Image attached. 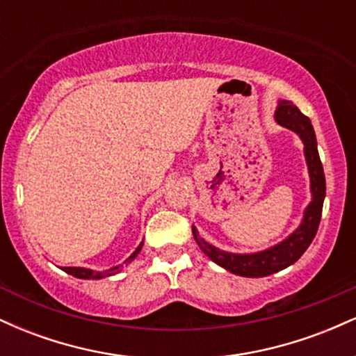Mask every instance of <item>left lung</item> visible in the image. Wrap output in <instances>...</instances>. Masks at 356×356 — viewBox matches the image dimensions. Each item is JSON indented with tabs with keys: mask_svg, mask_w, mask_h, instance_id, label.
<instances>
[{
	"mask_svg": "<svg viewBox=\"0 0 356 356\" xmlns=\"http://www.w3.org/2000/svg\"><path fill=\"white\" fill-rule=\"evenodd\" d=\"M275 118L281 127H286V129L298 134L305 144V157L306 164H308L309 182H312L309 184V187H312V202L305 209L300 227L276 246L259 252H251V254H236V252L222 251V249L206 243L199 236L197 229L192 226V234H194L195 243L202 249L204 254L214 261L216 264H219L220 268L239 276L263 277L291 266L293 263H296L303 256V252L308 249L314 236H316L318 226H320L323 201H325L326 194V182L312 120L303 115L300 108L289 100H280Z\"/></svg>",
	"mask_w": 356,
	"mask_h": 356,
	"instance_id": "left-lung-1",
	"label": "left lung"
}]
</instances>
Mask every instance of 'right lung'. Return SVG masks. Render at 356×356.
Wrapping results in <instances>:
<instances>
[{
  "label": "right lung",
  "instance_id": "obj_1",
  "mask_svg": "<svg viewBox=\"0 0 356 356\" xmlns=\"http://www.w3.org/2000/svg\"><path fill=\"white\" fill-rule=\"evenodd\" d=\"M142 246H144V243L138 244V248L136 249V251H134V254L130 256L129 259L125 261V263H132V261L137 257L138 252H140ZM122 266H124V264H120V266L110 268V269H107V271H93V269H87V268H61V269H63L65 273H68V275L80 277V280H102V277L112 276V275H115V273L122 271Z\"/></svg>",
  "mask_w": 356,
  "mask_h": 356
}]
</instances>
